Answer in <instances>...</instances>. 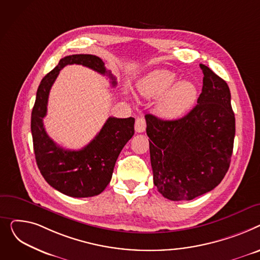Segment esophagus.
Masks as SVG:
<instances>
[{"mask_svg": "<svg viewBox=\"0 0 260 260\" xmlns=\"http://www.w3.org/2000/svg\"><path fill=\"white\" fill-rule=\"evenodd\" d=\"M135 131L137 133H142L146 130V120L144 117H137L135 120Z\"/></svg>", "mask_w": 260, "mask_h": 260, "instance_id": "1", "label": "esophagus"}]
</instances>
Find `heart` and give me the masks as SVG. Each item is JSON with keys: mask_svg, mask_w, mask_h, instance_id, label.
<instances>
[{"mask_svg": "<svg viewBox=\"0 0 260 260\" xmlns=\"http://www.w3.org/2000/svg\"><path fill=\"white\" fill-rule=\"evenodd\" d=\"M176 74L156 69L146 74L136 89L146 99H157L155 110L164 118H178L188 112L197 99L196 86L188 81L176 82Z\"/></svg>", "mask_w": 260, "mask_h": 260, "instance_id": "b5f03b06", "label": "heart"}]
</instances>
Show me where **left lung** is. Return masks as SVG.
Instances as JSON below:
<instances>
[{"mask_svg": "<svg viewBox=\"0 0 260 260\" xmlns=\"http://www.w3.org/2000/svg\"><path fill=\"white\" fill-rule=\"evenodd\" d=\"M197 105L184 117L146 114L153 182L168 200L191 201L214 189L229 170L235 116L228 84L206 65Z\"/></svg>", "mask_w": 260, "mask_h": 260, "instance_id": "left-lung-1", "label": "left lung"}]
</instances>
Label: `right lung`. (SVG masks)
<instances>
[{"label":"right lung","mask_w":260,"mask_h":260,"mask_svg":"<svg viewBox=\"0 0 260 260\" xmlns=\"http://www.w3.org/2000/svg\"><path fill=\"white\" fill-rule=\"evenodd\" d=\"M78 64L115 78L105 68L103 60L92 54H72L63 57L57 66L44 76L37 91L31 113V133L37 165L48 184L71 197H91L102 193L111 180L121 149L134 134V118L109 117L94 139L81 150H66L57 146L46 133L43 118L47 114L50 89L59 70Z\"/></svg>","instance_id":"obj_1"}]
</instances>
